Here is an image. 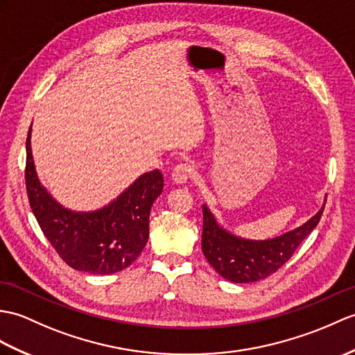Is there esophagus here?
Wrapping results in <instances>:
<instances>
[{
	"mask_svg": "<svg viewBox=\"0 0 355 355\" xmlns=\"http://www.w3.org/2000/svg\"><path fill=\"white\" fill-rule=\"evenodd\" d=\"M193 174V166L189 163H180L177 166L172 169V180L175 181L178 184H183L186 181L192 177Z\"/></svg>",
	"mask_w": 355,
	"mask_h": 355,
	"instance_id": "1",
	"label": "esophagus"
}]
</instances>
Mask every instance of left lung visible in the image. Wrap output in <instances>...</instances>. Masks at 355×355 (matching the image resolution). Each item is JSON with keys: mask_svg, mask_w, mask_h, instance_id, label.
Masks as SVG:
<instances>
[{"mask_svg": "<svg viewBox=\"0 0 355 355\" xmlns=\"http://www.w3.org/2000/svg\"><path fill=\"white\" fill-rule=\"evenodd\" d=\"M327 201V196H325ZM324 205L306 224L268 241H250L232 234L218 224L207 205H202L201 246L205 259L220 277L233 283H254L265 279L289 260L322 216Z\"/></svg>", "mask_w": 355, "mask_h": 355, "instance_id": "left-lung-1", "label": "left lung"}]
</instances>
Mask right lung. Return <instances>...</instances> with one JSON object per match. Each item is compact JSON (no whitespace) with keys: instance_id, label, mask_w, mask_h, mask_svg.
I'll list each match as a JSON object with an SVG mask.
<instances>
[{"instance_id":"1","label":"right lung","mask_w":355,"mask_h":355,"mask_svg":"<svg viewBox=\"0 0 355 355\" xmlns=\"http://www.w3.org/2000/svg\"><path fill=\"white\" fill-rule=\"evenodd\" d=\"M27 137L26 186L30 207L45 237L72 269L110 275L128 268L148 242L150 211L163 191L159 169L145 172L103 209L73 211L54 200L36 174Z\"/></svg>"}]
</instances>
